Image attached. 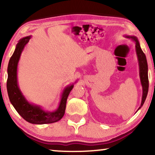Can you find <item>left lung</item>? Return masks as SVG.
<instances>
[{"label":"left lung","instance_id":"1","mask_svg":"<svg viewBox=\"0 0 155 155\" xmlns=\"http://www.w3.org/2000/svg\"><path fill=\"white\" fill-rule=\"evenodd\" d=\"M126 37L129 39H133L135 42V50H136V54L137 56V60L139 63V68H140V82L142 87H143V97H142V101L140 107H139L138 110L143 107L144 102H145L146 97H147L148 89H149V80H148V67L147 59L145 54H144L143 50L141 49L140 46L138 39L135 36H126Z\"/></svg>","mask_w":155,"mask_h":155}]
</instances>
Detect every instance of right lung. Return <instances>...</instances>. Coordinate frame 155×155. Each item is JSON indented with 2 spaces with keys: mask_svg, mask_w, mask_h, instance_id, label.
I'll list each match as a JSON object with an SVG mask.
<instances>
[{
  "mask_svg": "<svg viewBox=\"0 0 155 155\" xmlns=\"http://www.w3.org/2000/svg\"><path fill=\"white\" fill-rule=\"evenodd\" d=\"M30 38V36H29L22 38L19 41L16 45L15 50L9 61L7 80L8 97L10 102L18 113L27 122L33 124H45L57 122L64 116L68 97L73 88L74 84L68 85L63 90L60 104L55 111H45L39 106L32 104L27 101L18 87L17 71L21 54Z\"/></svg>",
  "mask_w": 155,
  "mask_h": 155,
  "instance_id": "obj_1",
  "label": "right lung"
}]
</instances>
